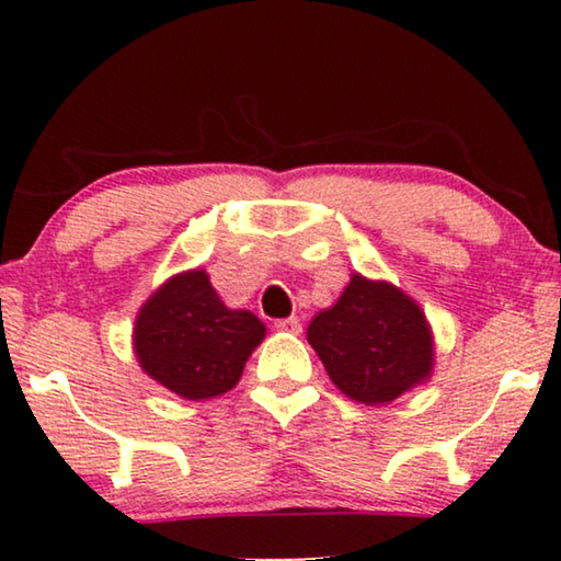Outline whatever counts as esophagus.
Masks as SVG:
<instances>
[{"mask_svg": "<svg viewBox=\"0 0 561 561\" xmlns=\"http://www.w3.org/2000/svg\"><path fill=\"white\" fill-rule=\"evenodd\" d=\"M275 329H278V332L298 334V332H301V321H298L296 317H290V319H280V321H275Z\"/></svg>", "mask_w": 561, "mask_h": 561, "instance_id": "1", "label": "esophagus"}]
</instances>
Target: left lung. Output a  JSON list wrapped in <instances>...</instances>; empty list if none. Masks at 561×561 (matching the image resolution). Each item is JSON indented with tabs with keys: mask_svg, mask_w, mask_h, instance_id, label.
Instances as JSON below:
<instances>
[{
	"mask_svg": "<svg viewBox=\"0 0 561 561\" xmlns=\"http://www.w3.org/2000/svg\"><path fill=\"white\" fill-rule=\"evenodd\" d=\"M306 340L344 396L365 405L396 401L434 370V336L421 306L388 280L355 273Z\"/></svg>",
	"mask_w": 561,
	"mask_h": 561,
	"instance_id": "left-lung-1",
	"label": "left lung"
}]
</instances>
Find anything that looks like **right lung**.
<instances>
[{
	"label": "right lung",
	"instance_id": "obj_1",
	"mask_svg": "<svg viewBox=\"0 0 561 561\" xmlns=\"http://www.w3.org/2000/svg\"><path fill=\"white\" fill-rule=\"evenodd\" d=\"M265 324L252 311L227 309L202 267L173 275L135 319L137 363L186 401L217 398L237 386Z\"/></svg>",
	"mask_w": 561,
	"mask_h": 561
}]
</instances>
